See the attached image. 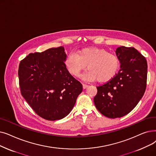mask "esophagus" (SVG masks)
<instances>
[{
	"label": "esophagus",
	"instance_id": "esophagus-1",
	"mask_svg": "<svg viewBox=\"0 0 156 156\" xmlns=\"http://www.w3.org/2000/svg\"><path fill=\"white\" fill-rule=\"evenodd\" d=\"M82 85H83V89H87V88L88 87H89V85L85 84V83H83Z\"/></svg>",
	"mask_w": 156,
	"mask_h": 156
}]
</instances>
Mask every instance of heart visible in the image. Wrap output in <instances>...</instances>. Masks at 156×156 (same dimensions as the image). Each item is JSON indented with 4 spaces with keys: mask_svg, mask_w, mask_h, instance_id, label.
Masks as SVG:
<instances>
[{
    "mask_svg": "<svg viewBox=\"0 0 156 156\" xmlns=\"http://www.w3.org/2000/svg\"><path fill=\"white\" fill-rule=\"evenodd\" d=\"M67 70L74 76H78L87 66L84 76L89 80L105 82L112 80L118 73L120 62L115 54L106 50L92 47L69 53L65 60Z\"/></svg>",
    "mask_w": 156,
    "mask_h": 156,
    "instance_id": "b5f03b06",
    "label": "heart"
}]
</instances>
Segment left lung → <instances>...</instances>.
Here are the masks:
<instances>
[{
	"label": "left lung",
	"mask_w": 156,
	"mask_h": 156,
	"mask_svg": "<svg viewBox=\"0 0 156 156\" xmlns=\"http://www.w3.org/2000/svg\"><path fill=\"white\" fill-rule=\"evenodd\" d=\"M116 55L120 69L112 80L97 87L94 102L104 116L115 119L131 112L143 97L147 87V63L133 47L120 46Z\"/></svg>",
	"instance_id": "1"
}]
</instances>
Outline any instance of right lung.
<instances>
[{"label":"right lung","mask_w":156,"mask_h":156,"mask_svg":"<svg viewBox=\"0 0 156 156\" xmlns=\"http://www.w3.org/2000/svg\"><path fill=\"white\" fill-rule=\"evenodd\" d=\"M62 46L29 54L20 61L19 85L22 96L41 117L62 119L68 115L82 92V85L65 65Z\"/></svg>","instance_id":"1"}]
</instances>
